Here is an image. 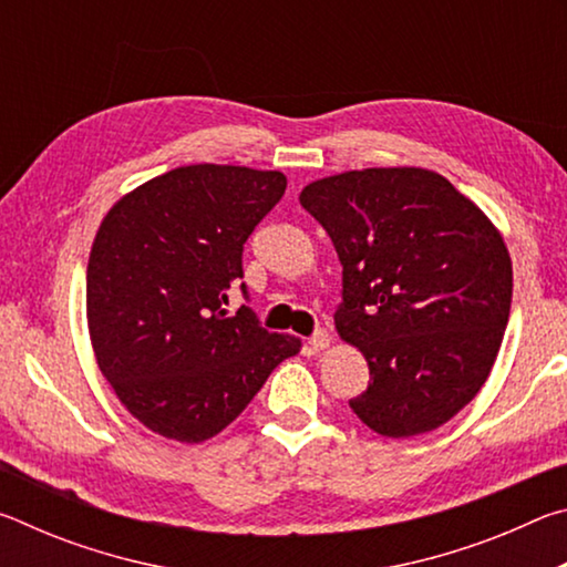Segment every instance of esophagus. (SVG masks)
Masks as SVG:
<instances>
[{
	"instance_id": "obj_1",
	"label": "esophagus",
	"mask_w": 567,
	"mask_h": 567,
	"mask_svg": "<svg viewBox=\"0 0 567 567\" xmlns=\"http://www.w3.org/2000/svg\"><path fill=\"white\" fill-rule=\"evenodd\" d=\"M330 334H328V330H318L312 334L310 340H307V344H310V350H315V352H322V350H328L330 348Z\"/></svg>"
}]
</instances>
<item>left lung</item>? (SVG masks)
Wrapping results in <instances>:
<instances>
[{
	"label": "left lung",
	"instance_id": "obj_1",
	"mask_svg": "<svg viewBox=\"0 0 567 567\" xmlns=\"http://www.w3.org/2000/svg\"><path fill=\"white\" fill-rule=\"evenodd\" d=\"M300 205L338 249L334 328L370 368L352 412L385 437L445 425L485 385L501 350L513 300L503 235L422 167L342 172L310 182Z\"/></svg>",
	"mask_w": 567,
	"mask_h": 567
}]
</instances>
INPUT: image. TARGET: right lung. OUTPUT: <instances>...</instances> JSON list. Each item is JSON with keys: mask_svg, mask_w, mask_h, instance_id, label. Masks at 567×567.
<instances>
[{"mask_svg": "<svg viewBox=\"0 0 567 567\" xmlns=\"http://www.w3.org/2000/svg\"><path fill=\"white\" fill-rule=\"evenodd\" d=\"M285 187L282 172L189 165L104 215L87 265L90 340L114 395L152 433L205 443L300 352L249 307L225 310L247 237Z\"/></svg>", "mask_w": 567, "mask_h": 567, "instance_id": "right-lung-1", "label": "right lung"}]
</instances>
